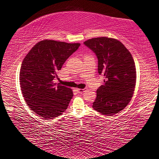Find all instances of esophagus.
Listing matches in <instances>:
<instances>
[{
    "label": "esophagus",
    "instance_id": "obj_1",
    "mask_svg": "<svg viewBox=\"0 0 159 159\" xmlns=\"http://www.w3.org/2000/svg\"><path fill=\"white\" fill-rule=\"evenodd\" d=\"M76 90L79 94H82L86 90V88H83V89H76Z\"/></svg>",
    "mask_w": 159,
    "mask_h": 159
}]
</instances>
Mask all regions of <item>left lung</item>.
<instances>
[{"label": "left lung", "instance_id": "obj_1", "mask_svg": "<svg viewBox=\"0 0 159 159\" xmlns=\"http://www.w3.org/2000/svg\"><path fill=\"white\" fill-rule=\"evenodd\" d=\"M98 60V73L104 84L97 90L93 108L103 115L113 116L128 105L136 84L135 64L121 42L107 37L94 38L83 43Z\"/></svg>", "mask_w": 159, "mask_h": 159}]
</instances>
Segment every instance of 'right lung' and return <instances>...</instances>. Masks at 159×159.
Listing matches in <instances>:
<instances>
[{
  "mask_svg": "<svg viewBox=\"0 0 159 159\" xmlns=\"http://www.w3.org/2000/svg\"><path fill=\"white\" fill-rule=\"evenodd\" d=\"M80 43L53 40L38 43L25 56L20 72L21 90L33 111L43 119L57 117L65 111L73 97L71 89L53 83L66 60Z\"/></svg>",
  "mask_w": 159,
  "mask_h": 159,
  "instance_id": "add662e5",
  "label": "right lung"
}]
</instances>
